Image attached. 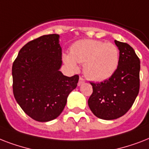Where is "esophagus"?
<instances>
[{
  "label": "esophagus",
  "instance_id": "esophagus-1",
  "mask_svg": "<svg viewBox=\"0 0 149 149\" xmlns=\"http://www.w3.org/2000/svg\"><path fill=\"white\" fill-rule=\"evenodd\" d=\"M85 83V80H84L83 78L81 77H79V82H78V86H81L82 84H84Z\"/></svg>",
  "mask_w": 149,
  "mask_h": 149
}]
</instances>
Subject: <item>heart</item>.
Returning a JSON list of instances; mask_svg holds the SVG:
<instances>
[{
  "mask_svg": "<svg viewBox=\"0 0 149 149\" xmlns=\"http://www.w3.org/2000/svg\"><path fill=\"white\" fill-rule=\"evenodd\" d=\"M63 59L73 70L78 69L77 63H84V74L91 80L101 82L110 78L117 70L119 52L111 42L84 39L76 42L70 54H63Z\"/></svg>",
  "mask_w": 149,
  "mask_h": 149,
  "instance_id": "1",
  "label": "heart"
}]
</instances>
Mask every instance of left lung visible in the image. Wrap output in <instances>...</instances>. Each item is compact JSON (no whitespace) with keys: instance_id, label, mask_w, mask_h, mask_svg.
<instances>
[{"instance_id":"left-lung-1","label":"left lung","mask_w":149,"mask_h":149,"mask_svg":"<svg viewBox=\"0 0 149 149\" xmlns=\"http://www.w3.org/2000/svg\"><path fill=\"white\" fill-rule=\"evenodd\" d=\"M119 49V62L115 72L100 84L91 83L93 93L88 105L96 117L113 120L127 113L139 92L140 60L133 48L114 40Z\"/></svg>"}]
</instances>
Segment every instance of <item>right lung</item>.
<instances>
[{
  "mask_svg": "<svg viewBox=\"0 0 149 149\" xmlns=\"http://www.w3.org/2000/svg\"><path fill=\"white\" fill-rule=\"evenodd\" d=\"M59 36H41L24 45L12 65L13 93L24 113L46 122L60 115L79 76L62 73Z\"/></svg>",
  "mask_w": 149,
  "mask_h": 149,
  "instance_id": "add662e5",
  "label": "right lung"
}]
</instances>
